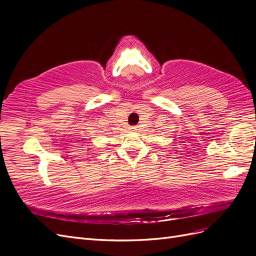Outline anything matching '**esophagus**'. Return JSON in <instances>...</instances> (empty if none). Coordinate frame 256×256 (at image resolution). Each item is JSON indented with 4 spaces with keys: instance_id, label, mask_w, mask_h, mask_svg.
I'll use <instances>...</instances> for the list:
<instances>
[{
    "instance_id": "34e87169",
    "label": "esophagus",
    "mask_w": 256,
    "mask_h": 256,
    "mask_svg": "<svg viewBox=\"0 0 256 256\" xmlns=\"http://www.w3.org/2000/svg\"><path fill=\"white\" fill-rule=\"evenodd\" d=\"M129 129H130V131H132V132H136V131L138 130V127L136 126H131Z\"/></svg>"
}]
</instances>
